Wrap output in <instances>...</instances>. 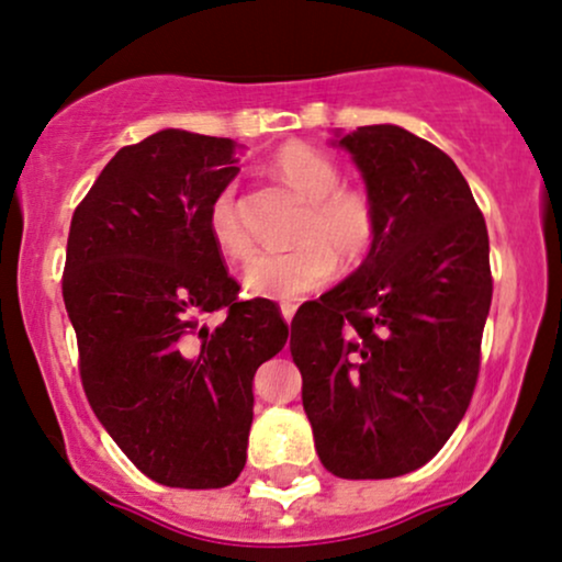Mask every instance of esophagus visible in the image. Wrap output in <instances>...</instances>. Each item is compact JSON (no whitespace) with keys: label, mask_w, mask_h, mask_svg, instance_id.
Masks as SVG:
<instances>
[{"label":"esophagus","mask_w":562,"mask_h":562,"mask_svg":"<svg viewBox=\"0 0 562 562\" xmlns=\"http://www.w3.org/2000/svg\"><path fill=\"white\" fill-rule=\"evenodd\" d=\"M294 313H296V305H292V302H283V305H281V315H283V321L292 323Z\"/></svg>","instance_id":"1"}]
</instances>
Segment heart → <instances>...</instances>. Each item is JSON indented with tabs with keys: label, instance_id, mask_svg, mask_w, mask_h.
<instances>
[{
	"label": "heart",
	"instance_id": "heart-1",
	"mask_svg": "<svg viewBox=\"0 0 562 562\" xmlns=\"http://www.w3.org/2000/svg\"><path fill=\"white\" fill-rule=\"evenodd\" d=\"M270 170L307 202L296 239L286 252H260L244 270V289L266 300H300L326 286L345 266H360L381 239V210L366 187L341 183V170L326 151L292 142L270 157ZM204 231L231 262H244L255 244L236 207V189L223 187L204 210Z\"/></svg>",
	"mask_w": 562,
	"mask_h": 562
}]
</instances>
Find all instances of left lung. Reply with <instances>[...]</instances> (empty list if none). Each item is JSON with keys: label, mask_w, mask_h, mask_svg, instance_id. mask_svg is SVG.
I'll return each instance as SVG.
<instances>
[{"label": "left lung", "mask_w": 562, "mask_h": 562, "mask_svg": "<svg viewBox=\"0 0 562 562\" xmlns=\"http://www.w3.org/2000/svg\"><path fill=\"white\" fill-rule=\"evenodd\" d=\"M381 210L366 262L292 321L321 463L339 479L426 465L471 405L492 305L490 234L450 157L400 125L341 136Z\"/></svg>", "instance_id": "left-lung-1"}]
</instances>
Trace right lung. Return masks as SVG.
<instances>
[{
	"mask_svg": "<svg viewBox=\"0 0 562 562\" xmlns=\"http://www.w3.org/2000/svg\"><path fill=\"white\" fill-rule=\"evenodd\" d=\"M231 138L168 128L104 165L70 221L63 296L99 424L144 476L221 490L247 463L252 379L286 345L270 300L239 283L204 210L239 173ZM223 308L227 321H201Z\"/></svg>",
	"mask_w": 562,
	"mask_h": 562,
	"instance_id": "right-lung-1",
	"label": "right lung"
}]
</instances>
